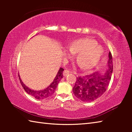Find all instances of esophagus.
<instances>
[{"instance_id": "1", "label": "esophagus", "mask_w": 132, "mask_h": 132, "mask_svg": "<svg viewBox=\"0 0 132 132\" xmlns=\"http://www.w3.org/2000/svg\"><path fill=\"white\" fill-rule=\"evenodd\" d=\"M69 73H70V71H69L68 70H64L63 73V75L64 76H68Z\"/></svg>"}]
</instances>
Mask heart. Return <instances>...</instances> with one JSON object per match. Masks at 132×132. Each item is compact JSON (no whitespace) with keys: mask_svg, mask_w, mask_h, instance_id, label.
<instances>
[{"mask_svg":"<svg viewBox=\"0 0 132 132\" xmlns=\"http://www.w3.org/2000/svg\"><path fill=\"white\" fill-rule=\"evenodd\" d=\"M69 50L73 53H77V62L80 68L84 70H90L95 67L103 54L101 46L90 38L76 40L70 45Z\"/></svg>","mask_w":132,"mask_h":132,"instance_id":"obj_1","label":"heart"}]
</instances>
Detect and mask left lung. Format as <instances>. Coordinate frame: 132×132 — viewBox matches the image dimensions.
Returning a JSON list of instances; mask_svg holds the SVG:
<instances>
[{
  "instance_id": "8db88e82",
  "label": "left lung",
  "mask_w": 132,
  "mask_h": 132,
  "mask_svg": "<svg viewBox=\"0 0 132 132\" xmlns=\"http://www.w3.org/2000/svg\"><path fill=\"white\" fill-rule=\"evenodd\" d=\"M106 66L108 69L103 75L97 71L90 75L77 77L73 91L78 99L83 102H91L105 92L113 71L112 57L110 52Z\"/></svg>"
}]
</instances>
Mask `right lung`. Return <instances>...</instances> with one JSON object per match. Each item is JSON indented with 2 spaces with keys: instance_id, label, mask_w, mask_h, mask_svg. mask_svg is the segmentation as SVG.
<instances>
[{
  "instance_id": "right-lung-1",
  "label": "right lung",
  "mask_w": 132,
  "mask_h": 132,
  "mask_svg": "<svg viewBox=\"0 0 132 132\" xmlns=\"http://www.w3.org/2000/svg\"><path fill=\"white\" fill-rule=\"evenodd\" d=\"M63 71L64 69L63 68H60L59 70H58V72L56 76V77H55L54 80H53V81L51 82L50 86H48L47 87L44 89V90H34L26 86L25 84L22 81L19 75V77L21 86L23 87L24 90L26 91L27 93H28V94L32 96L33 97H34L35 99L37 100H44L45 99V98L49 97L50 96L52 95L53 94L55 93V91L56 89L57 84H59V81H61V79L63 78Z\"/></svg>"
}]
</instances>
